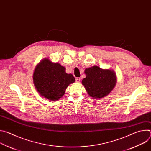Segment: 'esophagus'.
<instances>
[{"label": "esophagus", "mask_w": 151, "mask_h": 151, "mask_svg": "<svg viewBox=\"0 0 151 151\" xmlns=\"http://www.w3.org/2000/svg\"><path fill=\"white\" fill-rule=\"evenodd\" d=\"M80 81H81V79H80L79 78H76V82L79 83V82H80Z\"/></svg>", "instance_id": "34e87169"}]
</instances>
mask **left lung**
Here are the masks:
<instances>
[{
    "mask_svg": "<svg viewBox=\"0 0 151 151\" xmlns=\"http://www.w3.org/2000/svg\"><path fill=\"white\" fill-rule=\"evenodd\" d=\"M86 78L82 84L88 94L97 99H102L108 95L116 83V75L112 69H103L98 66L87 68L84 71Z\"/></svg>",
    "mask_w": 151,
    "mask_h": 151,
    "instance_id": "obj_1",
    "label": "left lung"
}]
</instances>
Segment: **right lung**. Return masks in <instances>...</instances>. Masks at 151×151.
<instances>
[{
	"instance_id": "1",
	"label": "right lung",
	"mask_w": 151,
	"mask_h": 151,
	"mask_svg": "<svg viewBox=\"0 0 151 151\" xmlns=\"http://www.w3.org/2000/svg\"><path fill=\"white\" fill-rule=\"evenodd\" d=\"M33 79L40 96L52 101L63 97L68 86L75 81L72 74L67 73L63 66L48 58L43 59L36 66Z\"/></svg>"
}]
</instances>
